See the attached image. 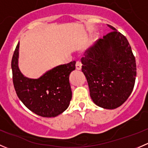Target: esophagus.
Returning a JSON list of instances; mask_svg holds the SVG:
<instances>
[{"instance_id":"34e87169","label":"esophagus","mask_w":148,"mask_h":148,"mask_svg":"<svg viewBox=\"0 0 148 148\" xmlns=\"http://www.w3.org/2000/svg\"><path fill=\"white\" fill-rule=\"evenodd\" d=\"M82 62H80V61H78V62H77V63H76V69L78 70H80L82 69Z\"/></svg>"}]
</instances>
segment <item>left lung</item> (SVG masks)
<instances>
[{"mask_svg": "<svg viewBox=\"0 0 148 148\" xmlns=\"http://www.w3.org/2000/svg\"><path fill=\"white\" fill-rule=\"evenodd\" d=\"M86 51L82 71L95 104L113 110L122 105L133 90L136 62L127 39L115 28Z\"/></svg>", "mask_w": 148, "mask_h": 148, "instance_id": "left-lung-1", "label": "left lung"}]
</instances>
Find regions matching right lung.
Returning a JSON list of instances; mask_svg holds the SVG:
<instances>
[{
	"label": "right lung",
	"mask_w": 148,
	"mask_h": 148,
	"mask_svg": "<svg viewBox=\"0 0 148 148\" xmlns=\"http://www.w3.org/2000/svg\"><path fill=\"white\" fill-rule=\"evenodd\" d=\"M19 43L11 61L13 82L17 96L28 110L44 117H54L64 112L72 97L69 74L76 62L59 65L38 79L26 77L18 68Z\"/></svg>",
	"instance_id": "1"
}]
</instances>
